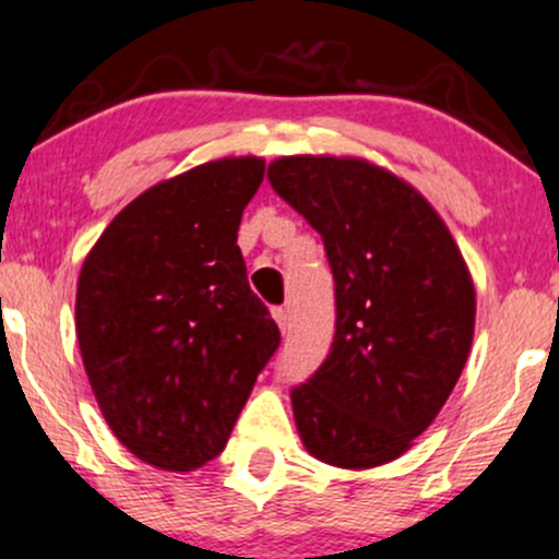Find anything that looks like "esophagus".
I'll return each mask as SVG.
<instances>
[{
	"instance_id": "1",
	"label": "esophagus",
	"mask_w": 559,
	"mask_h": 559,
	"mask_svg": "<svg viewBox=\"0 0 559 559\" xmlns=\"http://www.w3.org/2000/svg\"><path fill=\"white\" fill-rule=\"evenodd\" d=\"M272 314H274V320H277V325H280L282 333H285V330H287V320H290V317H287L285 306H274Z\"/></svg>"
}]
</instances>
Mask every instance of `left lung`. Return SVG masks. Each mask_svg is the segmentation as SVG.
Wrapping results in <instances>:
<instances>
[{
	"label": "left lung",
	"instance_id": "8db88e82",
	"mask_svg": "<svg viewBox=\"0 0 559 559\" xmlns=\"http://www.w3.org/2000/svg\"><path fill=\"white\" fill-rule=\"evenodd\" d=\"M269 183L322 237L335 282L325 362L290 389L306 450L386 464L435 421L474 333V285L448 226L413 186L362 159L282 157Z\"/></svg>",
	"mask_w": 559,
	"mask_h": 559
}]
</instances>
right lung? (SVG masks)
<instances>
[{
	"mask_svg": "<svg viewBox=\"0 0 559 559\" xmlns=\"http://www.w3.org/2000/svg\"><path fill=\"white\" fill-rule=\"evenodd\" d=\"M263 159H218L143 191L106 226L76 287V338L130 453L191 472L226 448L280 328L250 290L242 210Z\"/></svg>",
	"mask_w": 559,
	"mask_h": 559,
	"instance_id": "1",
	"label": "right lung"
}]
</instances>
